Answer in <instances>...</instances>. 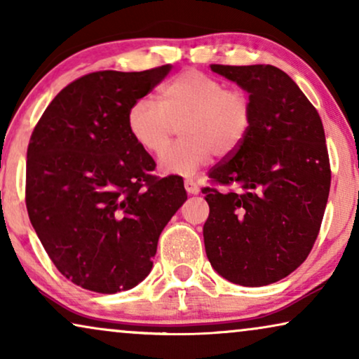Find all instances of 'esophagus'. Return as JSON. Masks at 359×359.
Returning a JSON list of instances; mask_svg holds the SVG:
<instances>
[{
    "label": "esophagus",
    "mask_w": 359,
    "mask_h": 359,
    "mask_svg": "<svg viewBox=\"0 0 359 359\" xmlns=\"http://www.w3.org/2000/svg\"><path fill=\"white\" fill-rule=\"evenodd\" d=\"M184 188H186V191H188V194H198L199 193V186L196 184V181L191 180V178L184 180Z\"/></svg>",
    "instance_id": "obj_1"
}]
</instances>
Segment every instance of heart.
I'll use <instances>...</instances> for the list:
<instances>
[{
    "label": "heart",
    "instance_id": "heart-1",
    "mask_svg": "<svg viewBox=\"0 0 359 359\" xmlns=\"http://www.w3.org/2000/svg\"><path fill=\"white\" fill-rule=\"evenodd\" d=\"M252 101L240 90L198 70H184L161 88L158 102L139 97L127 109V130L137 145L160 155L175 130L178 144L160 158V170L170 175H191L210 155L229 156L238 150L252 127Z\"/></svg>",
    "mask_w": 359,
    "mask_h": 359
}]
</instances>
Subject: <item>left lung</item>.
Instances as JSON below:
<instances>
[{
	"instance_id": "1",
	"label": "left lung",
	"mask_w": 359,
	"mask_h": 359,
	"mask_svg": "<svg viewBox=\"0 0 359 359\" xmlns=\"http://www.w3.org/2000/svg\"><path fill=\"white\" fill-rule=\"evenodd\" d=\"M252 101V127L232 156L209 171L204 247L220 276L266 286L306 262L330 191L320 116L292 78L273 65H210Z\"/></svg>"
}]
</instances>
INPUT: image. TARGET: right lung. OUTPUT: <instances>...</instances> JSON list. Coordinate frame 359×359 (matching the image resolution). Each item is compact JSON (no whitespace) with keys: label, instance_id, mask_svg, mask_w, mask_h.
I'll use <instances>...</instances> for the list:
<instances>
[{"label":"right lung","instance_id":"obj_1","mask_svg":"<svg viewBox=\"0 0 359 359\" xmlns=\"http://www.w3.org/2000/svg\"><path fill=\"white\" fill-rule=\"evenodd\" d=\"M170 70L78 78L53 97L31 135L29 219L58 271L88 291L114 294L144 281L161 230L188 199L180 176L151 175L154 158L126 124L132 102Z\"/></svg>","mask_w":359,"mask_h":359}]
</instances>
